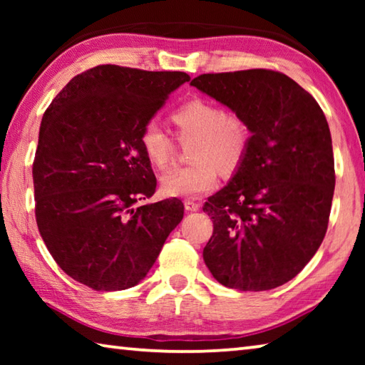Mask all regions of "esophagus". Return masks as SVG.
Listing matches in <instances>:
<instances>
[{
  "label": "esophagus",
  "mask_w": 365,
  "mask_h": 365,
  "mask_svg": "<svg viewBox=\"0 0 365 365\" xmlns=\"http://www.w3.org/2000/svg\"><path fill=\"white\" fill-rule=\"evenodd\" d=\"M183 205H185V209H187V211H191V212L200 211V207H201L200 202H195V201H190V200L185 201Z\"/></svg>",
  "instance_id": "1"
}]
</instances>
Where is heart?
<instances>
[{"label": "heart", "mask_w": 365, "mask_h": 365, "mask_svg": "<svg viewBox=\"0 0 365 365\" xmlns=\"http://www.w3.org/2000/svg\"><path fill=\"white\" fill-rule=\"evenodd\" d=\"M182 143L193 141L188 168L170 170L160 177V191L170 197H200L215 188L219 169L232 174L248 150L250 130L242 117L225 113L214 103L191 100L172 114ZM140 145L148 160L160 170L174 159L175 145L156 120L141 130Z\"/></svg>", "instance_id": "obj_1"}]
</instances>
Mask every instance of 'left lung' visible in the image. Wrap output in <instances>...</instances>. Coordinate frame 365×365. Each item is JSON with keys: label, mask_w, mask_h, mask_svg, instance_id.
Wrapping results in <instances>:
<instances>
[{"label": "left lung", "mask_w": 365, "mask_h": 365, "mask_svg": "<svg viewBox=\"0 0 365 365\" xmlns=\"http://www.w3.org/2000/svg\"><path fill=\"white\" fill-rule=\"evenodd\" d=\"M190 85L251 132L240 168L202 207L214 222L202 251L207 269L240 292L280 287L314 257L329 225L335 190L329 123L312 95L275 71L202 73Z\"/></svg>", "instance_id": "obj_1"}]
</instances>
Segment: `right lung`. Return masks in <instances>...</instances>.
Returning a JSON list of instances; mask_svg holds the SVG:
<instances>
[{
    "label": "right lung",
    "mask_w": 365,
    "mask_h": 365,
    "mask_svg": "<svg viewBox=\"0 0 365 365\" xmlns=\"http://www.w3.org/2000/svg\"><path fill=\"white\" fill-rule=\"evenodd\" d=\"M188 80L185 72L96 66L43 114L32 170L36 225L73 280L96 292L135 287L180 224L177 197L137 206L156 190L140 137Z\"/></svg>",
    "instance_id": "obj_1"
}]
</instances>
